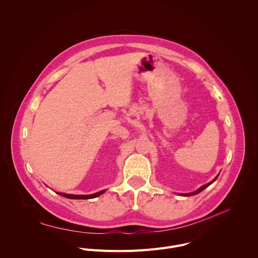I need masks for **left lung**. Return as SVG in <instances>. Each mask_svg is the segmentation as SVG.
Masks as SVG:
<instances>
[{
  "label": "left lung",
  "instance_id": "left-lung-1",
  "mask_svg": "<svg viewBox=\"0 0 258 258\" xmlns=\"http://www.w3.org/2000/svg\"><path fill=\"white\" fill-rule=\"evenodd\" d=\"M218 176H219V174H218V175H217V176H216V177H215V178H214L212 181H210V182H209V183H207V184H204L203 186H201V187H200V188H198L197 190H195V191H192V192H188V194H181V196H184V197H188V196H194V195H197V194L201 192L203 189H205V188H206V187H208V186H209L211 183H213V182H214V181L217 179V177H218Z\"/></svg>",
  "mask_w": 258,
  "mask_h": 258
}]
</instances>
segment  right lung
Masks as SVG:
<instances>
[{"label":"right lung","instance_id":"obj_1","mask_svg":"<svg viewBox=\"0 0 258 258\" xmlns=\"http://www.w3.org/2000/svg\"><path fill=\"white\" fill-rule=\"evenodd\" d=\"M106 191V189L98 191L96 194H92V195H71V194H64V192H58V195L66 197L68 199H74V200H88V199H94L96 197L101 196L102 194H104Z\"/></svg>","mask_w":258,"mask_h":258}]
</instances>
